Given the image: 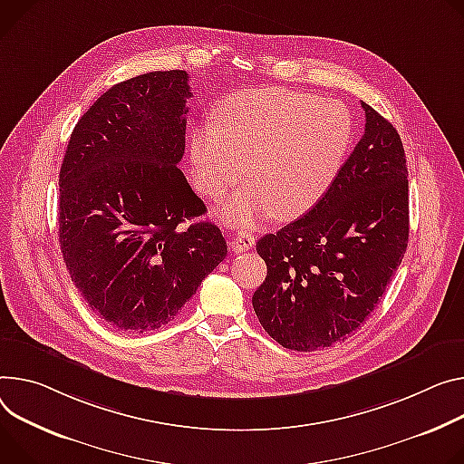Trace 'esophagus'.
Listing matches in <instances>:
<instances>
[{"label": "esophagus", "instance_id": "1", "mask_svg": "<svg viewBox=\"0 0 464 464\" xmlns=\"http://www.w3.org/2000/svg\"><path fill=\"white\" fill-rule=\"evenodd\" d=\"M254 244H256V237L251 235V233H247V231H238L233 238H231V249L233 251H237V254H240V251H246V249H249V247H254Z\"/></svg>", "mask_w": 464, "mask_h": 464}]
</instances>
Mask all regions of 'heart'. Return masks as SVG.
Listing matches in <instances>:
<instances>
[{
    "mask_svg": "<svg viewBox=\"0 0 464 464\" xmlns=\"http://www.w3.org/2000/svg\"><path fill=\"white\" fill-rule=\"evenodd\" d=\"M215 118L198 125L190 140L194 181L205 196L218 198L246 162L249 179L222 207V218L242 227L276 213H305L339 174L353 135L344 103L286 89L231 94Z\"/></svg>",
    "mask_w": 464,
    "mask_h": 464,
    "instance_id": "heart-1",
    "label": "heart"
}]
</instances>
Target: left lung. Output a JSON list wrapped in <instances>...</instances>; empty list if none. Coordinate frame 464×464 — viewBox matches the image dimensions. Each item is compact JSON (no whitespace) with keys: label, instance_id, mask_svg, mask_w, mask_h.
<instances>
[{"label":"left lung","instance_id":"left-lung-1","mask_svg":"<svg viewBox=\"0 0 464 464\" xmlns=\"http://www.w3.org/2000/svg\"><path fill=\"white\" fill-rule=\"evenodd\" d=\"M364 135L327 192L296 222L257 242L268 274L254 294L283 348L344 343L382 300L409 240V181L394 125L361 102Z\"/></svg>","mask_w":464,"mask_h":464}]
</instances>
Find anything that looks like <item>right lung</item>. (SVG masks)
<instances>
[{
    "instance_id": "1",
    "label": "right lung",
    "mask_w": 464,
    "mask_h": 464,
    "mask_svg": "<svg viewBox=\"0 0 464 464\" xmlns=\"http://www.w3.org/2000/svg\"><path fill=\"white\" fill-rule=\"evenodd\" d=\"M185 70L111 87L79 118L59 172V244L82 300L123 333L174 320L227 256L220 229L178 168Z\"/></svg>"
}]
</instances>
